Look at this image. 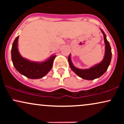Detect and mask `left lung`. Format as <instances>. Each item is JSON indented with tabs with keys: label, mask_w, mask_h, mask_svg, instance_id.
Wrapping results in <instances>:
<instances>
[{
	"label": "left lung",
	"mask_w": 124,
	"mask_h": 124,
	"mask_svg": "<svg viewBox=\"0 0 124 124\" xmlns=\"http://www.w3.org/2000/svg\"><path fill=\"white\" fill-rule=\"evenodd\" d=\"M100 30L104 36V41L105 43V54L103 60L99 63L94 65L93 66H92L89 69H79L74 66L71 60L70 54L68 57V61L71 69L78 76L83 79L92 80L101 76L107 70L111 61L112 53L110 45L107 39L106 35L105 34L104 32L101 29Z\"/></svg>",
	"instance_id": "obj_1"
}]
</instances>
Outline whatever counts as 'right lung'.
Wrapping results in <instances>:
<instances>
[{"mask_svg": "<svg viewBox=\"0 0 124 124\" xmlns=\"http://www.w3.org/2000/svg\"><path fill=\"white\" fill-rule=\"evenodd\" d=\"M18 37H17L12 45V60L17 70L27 78L37 79L43 78L52 68V64L55 55H52L43 62H34L23 57L18 49Z\"/></svg>", "mask_w": 124, "mask_h": 124, "instance_id": "1", "label": "right lung"}]
</instances>
